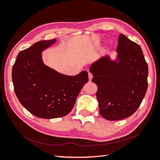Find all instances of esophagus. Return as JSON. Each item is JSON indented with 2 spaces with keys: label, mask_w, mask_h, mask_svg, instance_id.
<instances>
[{
  "label": "esophagus",
  "mask_w": 160,
  "mask_h": 160,
  "mask_svg": "<svg viewBox=\"0 0 160 160\" xmlns=\"http://www.w3.org/2000/svg\"><path fill=\"white\" fill-rule=\"evenodd\" d=\"M88 76H89V81H92V78H93V75H92V74H91V73H89Z\"/></svg>",
  "instance_id": "34e87169"
}]
</instances>
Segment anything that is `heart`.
I'll return each instance as SVG.
<instances>
[{
  "instance_id": "b5f03b06",
  "label": "heart",
  "mask_w": 160,
  "mask_h": 160,
  "mask_svg": "<svg viewBox=\"0 0 160 160\" xmlns=\"http://www.w3.org/2000/svg\"><path fill=\"white\" fill-rule=\"evenodd\" d=\"M88 50V48H87V49H84V50H85V51H86V50ZM107 50H108V49H107Z\"/></svg>"
}]
</instances>
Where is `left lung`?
Returning a JSON list of instances; mask_svg holds the SVG:
<instances>
[{
    "label": "left lung",
    "instance_id": "8db88e82",
    "mask_svg": "<svg viewBox=\"0 0 160 160\" xmlns=\"http://www.w3.org/2000/svg\"><path fill=\"white\" fill-rule=\"evenodd\" d=\"M116 53L114 59L106 55L89 67L100 113L108 120L131 116L148 89V66L140 46L120 33Z\"/></svg>",
    "mask_w": 160,
    "mask_h": 160
}]
</instances>
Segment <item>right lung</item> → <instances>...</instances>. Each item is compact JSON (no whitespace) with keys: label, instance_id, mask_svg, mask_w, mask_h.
<instances>
[{"label":"right lung","instance_id":"right-lung-1","mask_svg":"<svg viewBox=\"0 0 160 160\" xmlns=\"http://www.w3.org/2000/svg\"><path fill=\"white\" fill-rule=\"evenodd\" d=\"M57 41L54 38L39 41L21 51L12 69L15 93L19 102L39 118L51 119L67 115L74 106L88 73L68 76L44 63L42 52Z\"/></svg>","mask_w":160,"mask_h":160}]
</instances>
